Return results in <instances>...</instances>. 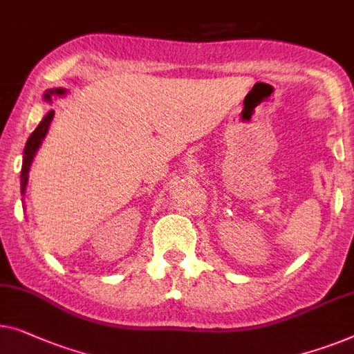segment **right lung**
<instances>
[{
	"label": "right lung",
	"instance_id": "1",
	"mask_svg": "<svg viewBox=\"0 0 354 354\" xmlns=\"http://www.w3.org/2000/svg\"><path fill=\"white\" fill-rule=\"evenodd\" d=\"M65 89L62 88H57V89H48L44 92V100L50 102V97L53 95H64L65 94ZM54 118V110H50L48 115L43 118V121L39 122L37 129L32 132V136L28 137L27 140V145L24 148V161H22V171H20V189H22V193H25V187H27V182H28V171H30V166H32V161L35 155H37V150L41 145V142L48 134V129H49V124L50 121H53Z\"/></svg>",
	"mask_w": 354,
	"mask_h": 354
}]
</instances>
